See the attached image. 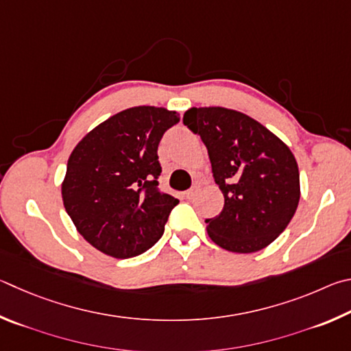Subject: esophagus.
I'll list each match as a JSON object with an SVG mask.
<instances>
[{
	"mask_svg": "<svg viewBox=\"0 0 351 351\" xmlns=\"http://www.w3.org/2000/svg\"><path fill=\"white\" fill-rule=\"evenodd\" d=\"M194 194H195V186L191 188V189H188V191L185 193V197H186V199H193Z\"/></svg>",
	"mask_w": 351,
	"mask_h": 351,
	"instance_id": "1",
	"label": "esophagus"
}]
</instances>
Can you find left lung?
<instances>
[{
    "label": "left lung",
    "instance_id": "obj_1",
    "mask_svg": "<svg viewBox=\"0 0 351 351\" xmlns=\"http://www.w3.org/2000/svg\"><path fill=\"white\" fill-rule=\"evenodd\" d=\"M183 123L205 143L225 199L222 213L205 220L208 236L231 253L268 247L291 222L300 199L299 168L290 147L234 109L191 108Z\"/></svg>",
    "mask_w": 351,
    "mask_h": 351
}]
</instances>
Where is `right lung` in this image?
<instances>
[{"label": "right lung", "instance_id": "add662e5", "mask_svg": "<svg viewBox=\"0 0 351 351\" xmlns=\"http://www.w3.org/2000/svg\"><path fill=\"white\" fill-rule=\"evenodd\" d=\"M176 110L135 106L109 117L78 141L61 197L77 231L115 259L149 250L179 200L160 191L158 143L179 123Z\"/></svg>", "mask_w": 351, "mask_h": 351}]
</instances>
